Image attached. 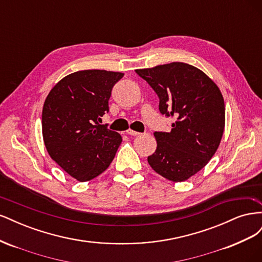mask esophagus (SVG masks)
<instances>
[{
	"label": "esophagus",
	"mask_w": 262,
	"mask_h": 262,
	"mask_svg": "<svg viewBox=\"0 0 262 262\" xmlns=\"http://www.w3.org/2000/svg\"><path fill=\"white\" fill-rule=\"evenodd\" d=\"M126 134H129V136H140V132H137V131H133V130H131V129H129V130H126Z\"/></svg>",
	"instance_id": "esophagus-1"
}]
</instances>
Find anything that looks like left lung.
<instances>
[{
  "label": "left lung",
  "instance_id": "obj_1",
  "mask_svg": "<svg viewBox=\"0 0 262 262\" xmlns=\"http://www.w3.org/2000/svg\"><path fill=\"white\" fill-rule=\"evenodd\" d=\"M160 98V112L175 119L170 132H154L155 152L147 162L173 182L189 179L217 150L225 126V105L217 85L184 62L136 70Z\"/></svg>",
  "mask_w": 262,
  "mask_h": 262
}]
</instances>
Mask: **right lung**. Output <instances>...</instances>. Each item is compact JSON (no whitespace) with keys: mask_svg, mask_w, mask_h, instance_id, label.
I'll list each match as a JSON object with an SVG mask.
<instances>
[{"mask_svg":"<svg viewBox=\"0 0 262 262\" xmlns=\"http://www.w3.org/2000/svg\"><path fill=\"white\" fill-rule=\"evenodd\" d=\"M123 73L84 70L53 86L42 108V137L47 152L70 176L84 182L112 164L122 138L99 124L108 113L114 85Z\"/></svg>","mask_w":262,"mask_h":262,"instance_id":"1","label":"right lung"}]
</instances>
